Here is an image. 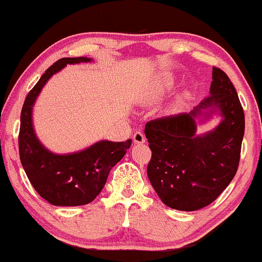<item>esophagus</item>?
I'll return each instance as SVG.
<instances>
[{
  "mask_svg": "<svg viewBox=\"0 0 262 262\" xmlns=\"http://www.w3.org/2000/svg\"><path fill=\"white\" fill-rule=\"evenodd\" d=\"M133 140L135 144H144L145 143V137L141 132H135L133 135Z\"/></svg>",
  "mask_w": 262,
  "mask_h": 262,
  "instance_id": "obj_1",
  "label": "esophagus"
}]
</instances>
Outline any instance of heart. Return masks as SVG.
<instances>
[{"label":"heart","mask_w":262,"mask_h":262,"mask_svg":"<svg viewBox=\"0 0 262 262\" xmlns=\"http://www.w3.org/2000/svg\"><path fill=\"white\" fill-rule=\"evenodd\" d=\"M168 89V84H160L159 86H156L155 89L152 90V93H151V96H152V99H156V97H159L160 95H162L165 91Z\"/></svg>","instance_id":"heart-1"}]
</instances>
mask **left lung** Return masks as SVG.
I'll use <instances>...</instances> for the list:
<instances>
[{
    "instance_id": "1",
    "label": "left lung",
    "mask_w": 262,
    "mask_h": 262,
    "mask_svg": "<svg viewBox=\"0 0 262 262\" xmlns=\"http://www.w3.org/2000/svg\"><path fill=\"white\" fill-rule=\"evenodd\" d=\"M219 113L213 131L198 136L196 119ZM244 111L222 69L212 68L210 95L189 113L152 119L145 125L151 149L147 177L162 203L181 211L210 205L237 173L244 137Z\"/></svg>"
}]
</instances>
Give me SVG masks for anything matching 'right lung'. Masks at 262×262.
Returning a JSON list of instances; mask_svg holds the SVG:
<instances>
[{"mask_svg": "<svg viewBox=\"0 0 262 262\" xmlns=\"http://www.w3.org/2000/svg\"><path fill=\"white\" fill-rule=\"evenodd\" d=\"M88 57H67L55 62L25 97L20 113L19 157L34 189L55 206H80L93 201L108 177L110 171L122 160L132 140L113 143L97 141L88 149L68 155H57L40 143L33 127V106L47 80L67 64L90 62Z\"/></svg>", "mask_w": 262, "mask_h": 262, "instance_id": "1", "label": "right lung"}]
</instances>
